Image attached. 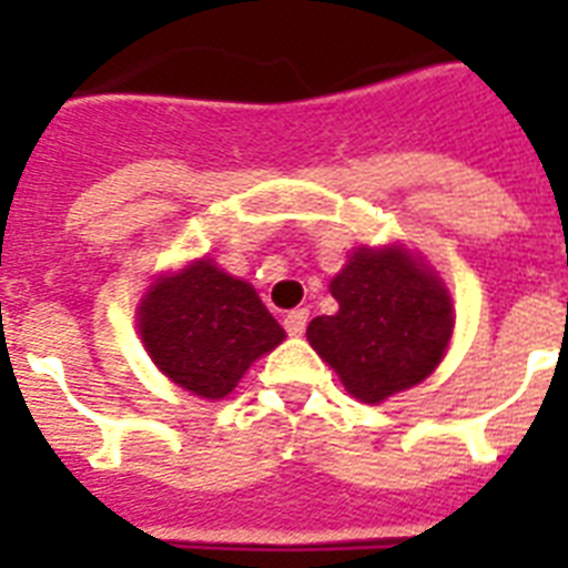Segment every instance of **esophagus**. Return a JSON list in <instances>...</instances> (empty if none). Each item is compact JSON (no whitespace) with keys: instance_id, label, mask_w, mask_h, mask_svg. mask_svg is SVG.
<instances>
[{"instance_id":"obj_1","label":"esophagus","mask_w":568,"mask_h":568,"mask_svg":"<svg viewBox=\"0 0 568 568\" xmlns=\"http://www.w3.org/2000/svg\"><path fill=\"white\" fill-rule=\"evenodd\" d=\"M306 321H310V312L306 310H294V312H288V315H285V333H288V336H303V333H306Z\"/></svg>"}]
</instances>
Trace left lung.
<instances>
[{
  "label": "left lung",
  "mask_w": 568,
  "mask_h": 568,
  "mask_svg": "<svg viewBox=\"0 0 568 568\" xmlns=\"http://www.w3.org/2000/svg\"><path fill=\"white\" fill-rule=\"evenodd\" d=\"M336 315L312 318L306 338L363 404L430 377L454 333L439 276L404 247H359L333 276Z\"/></svg>",
  "instance_id": "1"
}]
</instances>
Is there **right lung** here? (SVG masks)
<instances>
[{"label":"right lung","mask_w":568,"mask_h":568,"mask_svg":"<svg viewBox=\"0 0 568 568\" xmlns=\"http://www.w3.org/2000/svg\"><path fill=\"white\" fill-rule=\"evenodd\" d=\"M138 333L159 372L209 400L230 395L250 365L285 338L256 288L223 274L212 258L159 276L138 306Z\"/></svg>","instance_id":"1"}]
</instances>
